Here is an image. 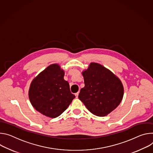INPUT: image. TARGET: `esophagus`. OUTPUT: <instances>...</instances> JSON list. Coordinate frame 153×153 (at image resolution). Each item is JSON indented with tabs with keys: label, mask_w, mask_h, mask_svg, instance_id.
Returning <instances> with one entry per match:
<instances>
[{
	"label": "esophagus",
	"mask_w": 153,
	"mask_h": 153,
	"mask_svg": "<svg viewBox=\"0 0 153 153\" xmlns=\"http://www.w3.org/2000/svg\"><path fill=\"white\" fill-rule=\"evenodd\" d=\"M75 95V97H76V98H78V95H79V92H77V93H76Z\"/></svg>",
	"instance_id": "34e87169"
}]
</instances>
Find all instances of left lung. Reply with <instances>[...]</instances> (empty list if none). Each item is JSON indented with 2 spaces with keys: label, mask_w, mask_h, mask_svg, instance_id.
<instances>
[{
  "label": "left lung",
  "mask_w": 153,
  "mask_h": 153,
  "mask_svg": "<svg viewBox=\"0 0 153 153\" xmlns=\"http://www.w3.org/2000/svg\"><path fill=\"white\" fill-rule=\"evenodd\" d=\"M85 86L78 95L93 114L103 117L120 105L124 94L120 79L111 71L97 62H91L82 72Z\"/></svg>",
  "instance_id": "left-lung-1"
}]
</instances>
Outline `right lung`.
Wrapping results in <instances>:
<instances>
[{
	"label": "right lung",
	"instance_id": "add662e5",
	"mask_svg": "<svg viewBox=\"0 0 153 153\" xmlns=\"http://www.w3.org/2000/svg\"><path fill=\"white\" fill-rule=\"evenodd\" d=\"M64 76L61 66L53 64L31 81L28 91L30 103L44 115L50 118L59 116L75 98Z\"/></svg>",
	"mask_w": 153,
	"mask_h": 153
}]
</instances>
